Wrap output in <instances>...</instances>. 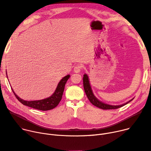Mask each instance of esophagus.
Listing matches in <instances>:
<instances>
[{
  "label": "esophagus",
  "instance_id": "1",
  "mask_svg": "<svg viewBox=\"0 0 151 151\" xmlns=\"http://www.w3.org/2000/svg\"><path fill=\"white\" fill-rule=\"evenodd\" d=\"M82 69V67L81 65H76L75 67H74V72L75 73H79L80 72H81V70Z\"/></svg>",
  "mask_w": 151,
  "mask_h": 151
}]
</instances>
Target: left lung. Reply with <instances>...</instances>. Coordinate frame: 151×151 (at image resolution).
<instances>
[{"instance_id":"1","label":"left lung","mask_w":151,"mask_h":151,"mask_svg":"<svg viewBox=\"0 0 151 151\" xmlns=\"http://www.w3.org/2000/svg\"><path fill=\"white\" fill-rule=\"evenodd\" d=\"M83 86H84V88L85 90L86 94L88 99V100L90 101V102L93 105H94L95 106L100 108L101 109H104V110H109V109H118L121 107H123L124 106H125L126 104H127V103H129V102H130L131 101L134 99H130V101H129L128 102L123 104L122 105H118V106H112V105H110V104H107L106 103H104L101 101H100L99 99H98L96 96L94 95L92 90L91 88V86H90V82L88 80V77L87 76V74H84V77H83Z\"/></svg>"}]
</instances>
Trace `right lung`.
Here are the masks:
<instances>
[{"label":"right lung","instance_id":"obj_1","mask_svg":"<svg viewBox=\"0 0 151 151\" xmlns=\"http://www.w3.org/2000/svg\"><path fill=\"white\" fill-rule=\"evenodd\" d=\"M70 76L68 75L64 76L61 81H59L55 92L51 96L41 100H37V101H25V100L20 98L14 93L13 88L12 90L16 98L24 105L32 107L35 109L42 110V111H46V110H49L54 109L59 104V102L61 101L65 88V85L67 81V80L69 79Z\"/></svg>","mask_w":151,"mask_h":151}]
</instances>
